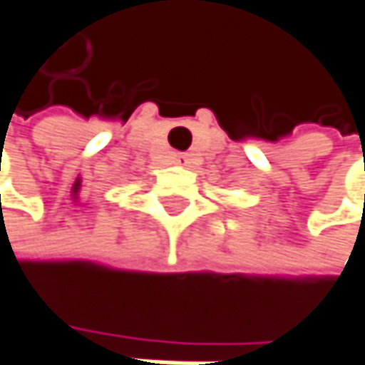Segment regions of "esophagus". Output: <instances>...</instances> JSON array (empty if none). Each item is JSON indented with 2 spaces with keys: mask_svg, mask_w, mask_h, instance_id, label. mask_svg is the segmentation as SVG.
<instances>
[{
  "mask_svg": "<svg viewBox=\"0 0 365 365\" xmlns=\"http://www.w3.org/2000/svg\"><path fill=\"white\" fill-rule=\"evenodd\" d=\"M175 163H178V165H182V167H187V165H190V155H185V153H178V155H175Z\"/></svg>",
  "mask_w": 365,
  "mask_h": 365,
  "instance_id": "34e87169",
  "label": "esophagus"
}]
</instances>
